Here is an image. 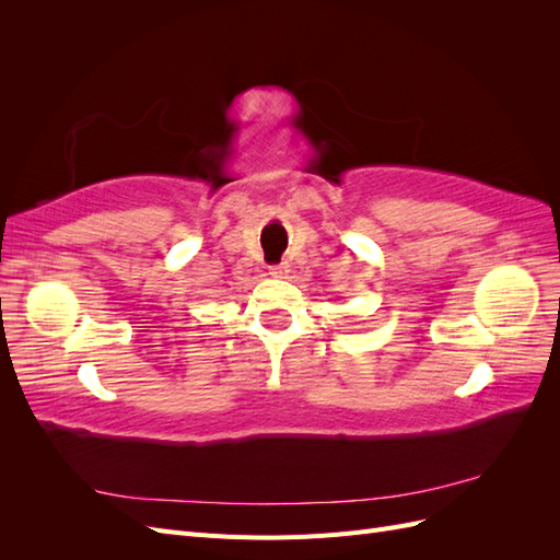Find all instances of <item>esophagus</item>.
Here are the masks:
<instances>
[{
    "instance_id": "34e87169",
    "label": "esophagus",
    "mask_w": 560,
    "mask_h": 560,
    "mask_svg": "<svg viewBox=\"0 0 560 560\" xmlns=\"http://www.w3.org/2000/svg\"><path fill=\"white\" fill-rule=\"evenodd\" d=\"M268 273L273 278H287L290 276V264H278V266H270Z\"/></svg>"
}]
</instances>
